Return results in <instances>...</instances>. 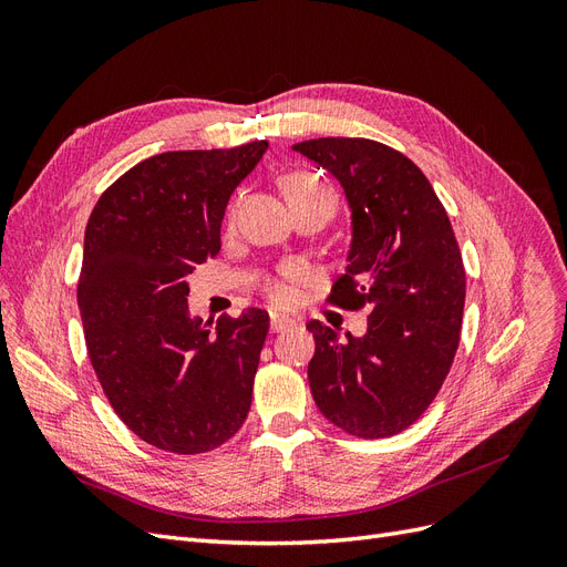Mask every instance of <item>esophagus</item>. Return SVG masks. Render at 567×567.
<instances>
[{"mask_svg": "<svg viewBox=\"0 0 567 567\" xmlns=\"http://www.w3.org/2000/svg\"><path fill=\"white\" fill-rule=\"evenodd\" d=\"M288 326H293V319H290V317L279 315V312H271L269 315V329H271V333H279V331L288 329Z\"/></svg>", "mask_w": 567, "mask_h": 567, "instance_id": "esophagus-1", "label": "esophagus"}]
</instances>
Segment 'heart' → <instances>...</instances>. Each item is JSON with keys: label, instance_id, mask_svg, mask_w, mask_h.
Returning a JSON list of instances; mask_svg holds the SVG:
<instances>
[{"label": "heart", "instance_id": "1", "mask_svg": "<svg viewBox=\"0 0 567 567\" xmlns=\"http://www.w3.org/2000/svg\"><path fill=\"white\" fill-rule=\"evenodd\" d=\"M284 194L288 205H298V203H310V200H326L336 208V192L326 184L321 177L312 173H290L281 179ZM271 298L277 302L286 300V288L284 286H271Z\"/></svg>", "mask_w": 567, "mask_h": 567}]
</instances>
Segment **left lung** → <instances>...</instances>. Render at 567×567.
Wrapping results in <instances>:
<instances>
[{
    "instance_id": "obj_1",
    "label": "left lung",
    "mask_w": 567,
    "mask_h": 567,
    "mask_svg": "<svg viewBox=\"0 0 567 567\" xmlns=\"http://www.w3.org/2000/svg\"><path fill=\"white\" fill-rule=\"evenodd\" d=\"M336 177L350 208L346 274L331 300L369 307L364 336L310 321L307 379L321 414L357 437L402 433L431 406L458 348L466 271L431 182L400 151L321 136L290 146Z\"/></svg>"
}]
</instances>
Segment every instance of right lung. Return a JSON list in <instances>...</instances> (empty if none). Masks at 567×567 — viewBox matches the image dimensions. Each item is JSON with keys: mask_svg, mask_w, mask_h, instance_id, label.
Masks as SVG:
<instances>
[{"mask_svg": "<svg viewBox=\"0 0 567 567\" xmlns=\"http://www.w3.org/2000/svg\"><path fill=\"white\" fill-rule=\"evenodd\" d=\"M267 142L167 151L134 165L94 205L84 229L78 307L92 367L134 435L175 454L225 444L244 425L265 310L203 321L186 277L219 250L234 188Z\"/></svg>", "mask_w": 567, "mask_h": 567, "instance_id": "add662e5", "label": "right lung"}]
</instances>
